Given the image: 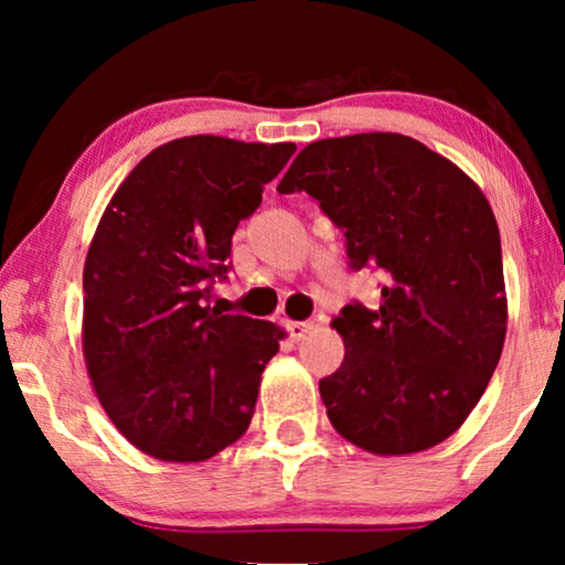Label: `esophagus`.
Listing matches in <instances>:
<instances>
[{"mask_svg": "<svg viewBox=\"0 0 565 565\" xmlns=\"http://www.w3.org/2000/svg\"><path fill=\"white\" fill-rule=\"evenodd\" d=\"M313 323L311 321H290L288 323V334L296 339V342H300V339H306L308 334H311Z\"/></svg>", "mask_w": 565, "mask_h": 565, "instance_id": "esophagus-1", "label": "esophagus"}]
</instances>
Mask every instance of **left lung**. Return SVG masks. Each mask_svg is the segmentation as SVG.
<instances>
[{
	"label": "left lung",
	"instance_id": "8db88e82",
	"mask_svg": "<svg viewBox=\"0 0 565 565\" xmlns=\"http://www.w3.org/2000/svg\"><path fill=\"white\" fill-rule=\"evenodd\" d=\"M277 192H308L344 234L352 269L381 273V306H344V362L319 381L329 422L375 455L452 435L499 365L507 337L501 238L478 184L416 138H323Z\"/></svg>",
	"mask_w": 565,
	"mask_h": 565
}]
</instances>
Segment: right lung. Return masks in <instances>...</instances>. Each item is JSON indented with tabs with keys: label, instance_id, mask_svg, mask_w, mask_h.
Instances as JSON below:
<instances>
[{
	"label": "right lung",
	"instance_id": "obj_1",
	"mask_svg": "<svg viewBox=\"0 0 565 565\" xmlns=\"http://www.w3.org/2000/svg\"><path fill=\"white\" fill-rule=\"evenodd\" d=\"M292 153L177 138L138 161L99 221L84 262V360L107 416L151 458L207 460L249 427L282 331L207 298L228 280L238 221Z\"/></svg>",
	"mask_w": 565,
	"mask_h": 565
}]
</instances>
